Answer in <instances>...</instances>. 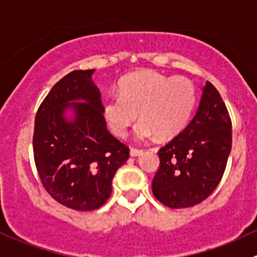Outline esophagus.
<instances>
[{"label": "esophagus", "mask_w": 257, "mask_h": 257, "mask_svg": "<svg viewBox=\"0 0 257 257\" xmlns=\"http://www.w3.org/2000/svg\"><path fill=\"white\" fill-rule=\"evenodd\" d=\"M143 154V150H139V149H134V148H132L131 149V156H139Z\"/></svg>", "instance_id": "esophagus-1"}]
</instances>
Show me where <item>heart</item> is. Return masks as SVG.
<instances>
[{
	"label": "heart",
	"instance_id": "b5f03b06",
	"mask_svg": "<svg viewBox=\"0 0 257 257\" xmlns=\"http://www.w3.org/2000/svg\"><path fill=\"white\" fill-rule=\"evenodd\" d=\"M196 99V87L191 80L143 70L124 77L119 94L108 96L102 110L115 137H125L139 113L142 120L134 131L136 139L149 140L156 136L165 139L182 131Z\"/></svg>",
	"mask_w": 257,
	"mask_h": 257
}]
</instances>
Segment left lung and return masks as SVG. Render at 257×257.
<instances>
[{
    "label": "left lung",
    "mask_w": 257,
    "mask_h": 257,
    "mask_svg": "<svg viewBox=\"0 0 257 257\" xmlns=\"http://www.w3.org/2000/svg\"><path fill=\"white\" fill-rule=\"evenodd\" d=\"M231 150V120L217 88L206 82L185 129L159 150L153 180L156 199L170 208L201 203L219 185Z\"/></svg>",
    "instance_id": "obj_1"
}]
</instances>
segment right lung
Listing matches in <instances>:
<instances>
[{"label": "right lung", "instance_id": "add662e5", "mask_svg": "<svg viewBox=\"0 0 257 257\" xmlns=\"http://www.w3.org/2000/svg\"><path fill=\"white\" fill-rule=\"evenodd\" d=\"M92 70L54 85L36 115L34 161L47 192L63 206L93 210L106 203L128 147L108 132ZM72 113V115L68 114Z\"/></svg>", "mask_w": 257, "mask_h": 257}]
</instances>
